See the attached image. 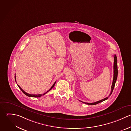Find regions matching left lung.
Masks as SVG:
<instances>
[{"label": "left lung", "instance_id": "1", "mask_svg": "<svg viewBox=\"0 0 131 131\" xmlns=\"http://www.w3.org/2000/svg\"><path fill=\"white\" fill-rule=\"evenodd\" d=\"M117 57L116 56L115 54L114 55V66H113V68H114V75H113V83H112V86H111V93L109 95V96H110L112 92H113V90L114 89V86H115V83H116V81L117 80V75H118V69H117ZM108 97H107L101 101H97V102H94V103H85V102H83L86 104H87L88 105H96L99 103H100L106 100H107L108 99Z\"/></svg>", "mask_w": 131, "mask_h": 131}]
</instances>
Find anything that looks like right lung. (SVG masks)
<instances>
[{"label":"right lung","instance_id":"add662e5","mask_svg":"<svg viewBox=\"0 0 131 131\" xmlns=\"http://www.w3.org/2000/svg\"><path fill=\"white\" fill-rule=\"evenodd\" d=\"M15 81H16V76H15ZM56 82H54V83L53 84V85L51 86V87L50 88V89L49 90H48L46 92H45V93H44V94H28V93H26V92H25L24 90H23V89L19 86V85H18V86L19 87V88L20 89V90L22 91V92L24 94H25L26 96H29V97H40V96H41L42 95H45L46 93H47L48 91H49L53 87H54V85H55V84H56Z\"/></svg>","mask_w":131,"mask_h":131}]
</instances>
